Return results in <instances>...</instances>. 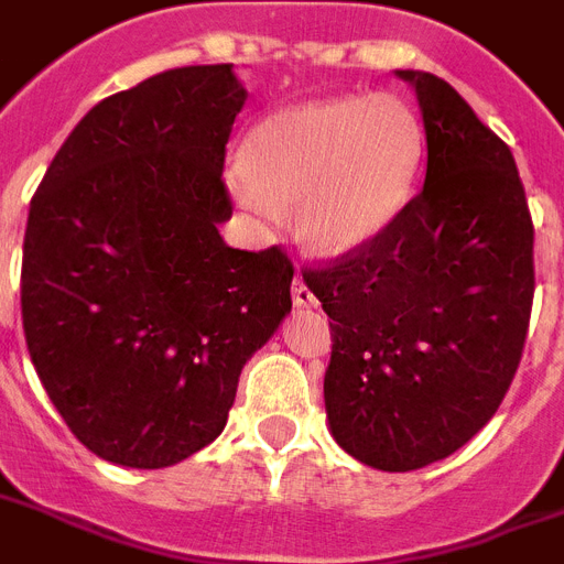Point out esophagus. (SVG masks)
Wrapping results in <instances>:
<instances>
[{"label": "esophagus", "instance_id": "obj_1", "mask_svg": "<svg viewBox=\"0 0 564 564\" xmlns=\"http://www.w3.org/2000/svg\"><path fill=\"white\" fill-rule=\"evenodd\" d=\"M292 301H295V306H315L318 301H315V292L306 286L304 278H295V283H292Z\"/></svg>", "mask_w": 564, "mask_h": 564}]
</instances>
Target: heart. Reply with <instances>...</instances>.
<instances>
[{
    "label": "heart",
    "instance_id": "obj_1",
    "mask_svg": "<svg viewBox=\"0 0 564 564\" xmlns=\"http://www.w3.org/2000/svg\"><path fill=\"white\" fill-rule=\"evenodd\" d=\"M424 160V131L395 94L335 97L269 113L243 145L238 194L272 212L297 203L306 240L344 252L399 217Z\"/></svg>",
    "mask_w": 564,
    "mask_h": 564
}]
</instances>
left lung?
<instances>
[{
	"instance_id": "obj_1",
	"label": "left lung",
	"mask_w": 564,
	"mask_h": 564,
	"mask_svg": "<svg viewBox=\"0 0 564 564\" xmlns=\"http://www.w3.org/2000/svg\"><path fill=\"white\" fill-rule=\"evenodd\" d=\"M415 88L427 177L367 243L304 269L329 315L324 401L364 465L419 470L485 427L522 361L533 306V220L508 143L453 85Z\"/></svg>"
}]
</instances>
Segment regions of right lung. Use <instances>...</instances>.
<instances>
[{"label": "right lung", "mask_w": 564, "mask_h": 564, "mask_svg": "<svg viewBox=\"0 0 564 564\" xmlns=\"http://www.w3.org/2000/svg\"><path fill=\"white\" fill-rule=\"evenodd\" d=\"M246 91L188 65L85 113L33 194L22 326L79 442L158 470L224 433L243 364L292 310L281 246L231 249L226 143Z\"/></svg>", "instance_id": "1"}]
</instances>
